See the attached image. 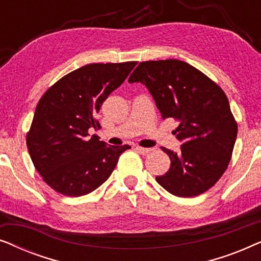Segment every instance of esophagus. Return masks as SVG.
Here are the masks:
<instances>
[{"label":"esophagus","mask_w":261,"mask_h":261,"mask_svg":"<svg viewBox=\"0 0 261 261\" xmlns=\"http://www.w3.org/2000/svg\"><path fill=\"white\" fill-rule=\"evenodd\" d=\"M135 149H137V152H139L140 153V154H148L149 152H152L153 149L152 148H145V147H140V146H137V147H135Z\"/></svg>","instance_id":"obj_1"}]
</instances>
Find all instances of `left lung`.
Segmentation results:
<instances>
[{"label":"left lung","mask_w":261,"mask_h":261,"mask_svg":"<svg viewBox=\"0 0 261 261\" xmlns=\"http://www.w3.org/2000/svg\"><path fill=\"white\" fill-rule=\"evenodd\" d=\"M128 82L146 85L163 119L172 117L179 123L173 134L181 142L180 152L162 147L171 166L155 180L178 197H195L209 190L227 170L238 135L222 89L177 59L142 62Z\"/></svg>","instance_id":"1"}]
</instances>
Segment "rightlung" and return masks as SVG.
Listing matches in <instances>:
<instances>
[{"mask_svg": "<svg viewBox=\"0 0 261 261\" xmlns=\"http://www.w3.org/2000/svg\"><path fill=\"white\" fill-rule=\"evenodd\" d=\"M137 62L89 64L67 73L42 95L26 142L34 167L59 194H90L108 179L128 145L88 137L102 103L123 83Z\"/></svg>", "mask_w": 261, "mask_h": 261, "instance_id": "right-lung-1", "label": "right lung"}]
</instances>
